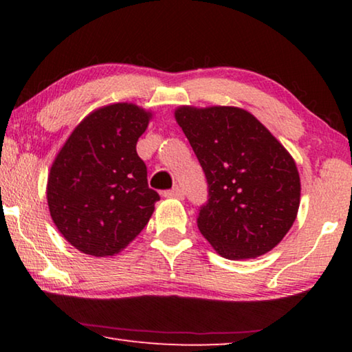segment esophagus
Listing matches in <instances>:
<instances>
[{"mask_svg":"<svg viewBox=\"0 0 352 352\" xmlns=\"http://www.w3.org/2000/svg\"><path fill=\"white\" fill-rule=\"evenodd\" d=\"M164 197H169V199H178V200H183L184 197V190L182 188H174L170 190H166L164 192Z\"/></svg>","mask_w":352,"mask_h":352,"instance_id":"1","label":"esophagus"}]
</instances>
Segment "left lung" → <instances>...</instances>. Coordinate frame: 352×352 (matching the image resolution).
<instances>
[{"label":"left lung","instance_id":"1","mask_svg":"<svg viewBox=\"0 0 352 352\" xmlns=\"http://www.w3.org/2000/svg\"><path fill=\"white\" fill-rule=\"evenodd\" d=\"M175 119L208 182V201L197 217L200 233L231 261L275 248L300 206V175L290 153L237 107H180Z\"/></svg>","mask_w":352,"mask_h":352}]
</instances>
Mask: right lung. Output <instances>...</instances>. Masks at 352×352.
<instances>
[{
	"label": "right lung",
	"mask_w": 352,
	"mask_h": 352,
	"mask_svg": "<svg viewBox=\"0 0 352 352\" xmlns=\"http://www.w3.org/2000/svg\"><path fill=\"white\" fill-rule=\"evenodd\" d=\"M151 113L119 102L94 110L57 153L46 197L57 230L91 256H113L147 225L160 200L136 153Z\"/></svg>",
	"instance_id": "add662e5"
}]
</instances>
